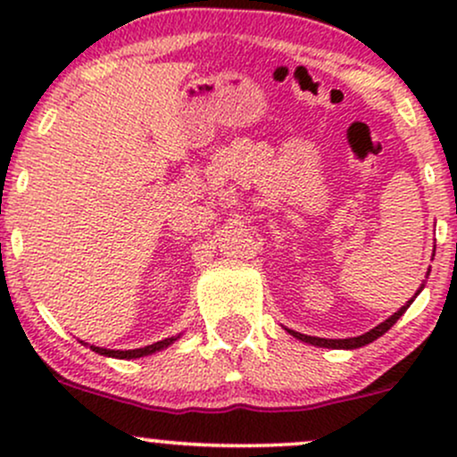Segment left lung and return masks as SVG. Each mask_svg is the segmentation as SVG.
<instances>
[{"mask_svg":"<svg viewBox=\"0 0 457 457\" xmlns=\"http://www.w3.org/2000/svg\"><path fill=\"white\" fill-rule=\"evenodd\" d=\"M428 275H429V269H428ZM423 286H426V283H421V287H419L417 290V295L419 292L423 290ZM417 295H414L411 301L406 303V305H402L400 309H397L395 313H393L391 318H386L385 322H380L378 327H374L371 330H367V333H363V335H359V337H345V339H324V337H312V335H303V333H296V330H290V328H286L287 333L292 335V337H296V339H301V342H305V344H312V345H318V348H330V350H354V348H363V345H367V344H371V342H376V339L378 337H382V335L386 333V330H389L393 324L397 322V320H400L402 316H403V312H406L408 307H411V303L414 301V298H417Z\"/></svg>","mask_w":457,"mask_h":457,"instance_id":"obj_1","label":"left lung"}]
</instances>
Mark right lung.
Listing matches in <instances>:
<instances>
[{
	"instance_id": "1",
	"label": "right lung",
	"mask_w": 457,
	"mask_h": 457,
	"mask_svg": "<svg viewBox=\"0 0 457 457\" xmlns=\"http://www.w3.org/2000/svg\"><path fill=\"white\" fill-rule=\"evenodd\" d=\"M176 339H180V335H176V337H167V339H161V342L156 344H150V345H144V348H135V350H109V348H98V345H90V344H83V345H90V350L94 353L103 354V356H112V359H141V356H148V354H154V353H161V350L170 348L171 344L176 342Z\"/></svg>"
}]
</instances>
